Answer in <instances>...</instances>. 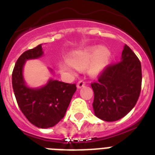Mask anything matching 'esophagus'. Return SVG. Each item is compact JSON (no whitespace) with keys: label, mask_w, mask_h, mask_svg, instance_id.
<instances>
[{"label":"esophagus","mask_w":155,"mask_h":155,"mask_svg":"<svg viewBox=\"0 0 155 155\" xmlns=\"http://www.w3.org/2000/svg\"><path fill=\"white\" fill-rule=\"evenodd\" d=\"M85 86V82L84 81H83V80H80V81H79V82L77 83V85H76V87H77V88H81V87H84Z\"/></svg>","instance_id":"1"}]
</instances>
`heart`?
Returning <instances> with one entry per match:
<instances>
[{"label":"heart","instance_id":"heart-1","mask_svg":"<svg viewBox=\"0 0 155 155\" xmlns=\"http://www.w3.org/2000/svg\"><path fill=\"white\" fill-rule=\"evenodd\" d=\"M110 58L111 51L108 47L92 46L71 53L68 57V63H59L58 68L62 73L73 74L74 68L84 69L91 63L88 72L97 76L105 69Z\"/></svg>","mask_w":155,"mask_h":155}]
</instances>
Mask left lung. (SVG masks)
I'll use <instances>...</instances> for the list:
<instances>
[{
  "mask_svg": "<svg viewBox=\"0 0 155 155\" xmlns=\"http://www.w3.org/2000/svg\"><path fill=\"white\" fill-rule=\"evenodd\" d=\"M142 66L127 45L124 46L120 62L107 67L97 83H92L96 117L104 121L124 117L137 103L142 87Z\"/></svg>",
  "mask_w": 155,
  "mask_h": 155,
  "instance_id": "obj_1",
  "label": "left lung"
}]
</instances>
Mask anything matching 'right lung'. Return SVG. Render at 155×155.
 Segmentation results:
<instances>
[{"label": "right lung", "instance_id": "obj_1", "mask_svg": "<svg viewBox=\"0 0 155 155\" xmlns=\"http://www.w3.org/2000/svg\"><path fill=\"white\" fill-rule=\"evenodd\" d=\"M42 44L25 51L16 62L12 74V84L21 111L31 124L41 129L53 127L65 115L72 96L75 84H67L50 79L39 87H29L23 75L25 62L43 55ZM53 72L51 68H49Z\"/></svg>", "mask_w": 155, "mask_h": 155}]
</instances>
